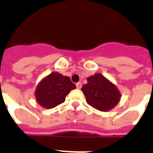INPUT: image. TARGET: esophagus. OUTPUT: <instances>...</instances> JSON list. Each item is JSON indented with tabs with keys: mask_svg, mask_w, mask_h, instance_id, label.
<instances>
[{
	"mask_svg": "<svg viewBox=\"0 0 153 153\" xmlns=\"http://www.w3.org/2000/svg\"><path fill=\"white\" fill-rule=\"evenodd\" d=\"M76 87H77V89H81V87H82L81 82H78V83H76Z\"/></svg>",
	"mask_w": 153,
	"mask_h": 153,
	"instance_id": "esophagus-1",
	"label": "esophagus"
}]
</instances>
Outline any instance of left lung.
Here are the masks:
<instances>
[{
  "label": "left lung",
  "instance_id": "8db88e82",
  "mask_svg": "<svg viewBox=\"0 0 153 153\" xmlns=\"http://www.w3.org/2000/svg\"><path fill=\"white\" fill-rule=\"evenodd\" d=\"M82 91L90 105L103 112L116 106L121 97L116 86L98 73L87 78V83L82 86Z\"/></svg>",
  "mask_w": 153,
  "mask_h": 153
}]
</instances>
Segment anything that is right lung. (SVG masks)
Segmentation results:
<instances>
[{
  "label": "right lung",
  "mask_w": 153,
  "mask_h": 153,
  "mask_svg": "<svg viewBox=\"0 0 153 153\" xmlns=\"http://www.w3.org/2000/svg\"><path fill=\"white\" fill-rule=\"evenodd\" d=\"M76 88L69 77L53 72L45 77L37 86L35 96L38 104L51 109L64 102L70 91Z\"/></svg>",
  "instance_id": "1"
}]
</instances>
